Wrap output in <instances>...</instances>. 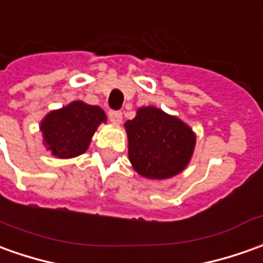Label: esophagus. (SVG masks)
I'll return each instance as SVG.
<instances>
[{"instance_id": "obj_1", "label": "esophagus", "mask_w": 263, "mask_h": 263, "mask_svg": "<svg viewBox=\"0 0 263 263\" xmlns=\"http://www.w3.org/2000/svg\"><path fill=\"white\" fill-rule=\"evenodd\" d=\"M108 119H110V121L114 123V124H120L121 120H123V114H121V111H119V110H110V111H108Z\"/></svg>"}]
</instances>
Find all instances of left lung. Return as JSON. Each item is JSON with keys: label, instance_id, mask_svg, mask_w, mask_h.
<instances>
[{"label": "left lung", "instance_id": "left-lung-1", "mask_svg": "<svg viewBox=\"0 0 263 263\" xmlns=\"http://www.w3.org/2000/svg\"><path fill=\"white\" fill-rule=\"evenodd\" d=\"M124 127L128 159L140 176L163 180L179 175L189 164L196 135L179 117L147 106L139 108Z\"/></svg>", "mask_w": 263, "mask_h": 263}]
</instances>
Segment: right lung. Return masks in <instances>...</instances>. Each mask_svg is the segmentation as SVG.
<instances>
[{"label": "right lung", "instance_id": "1", "mask_svg": "<svg viewBox=\"0 0 263 263\" xmlns=\"http://www.w3.org/2000/svg\"><path fill=\"white\" fill-rule=\"evenodd\" d=\"M106 121L103 108L77 100L50 111L41 121L40 130L43 132V143L52 156L71 159L88 149L97 127Z\"/></svg>", "mask_w": 263, "mask_h": 263}]
</instances>
